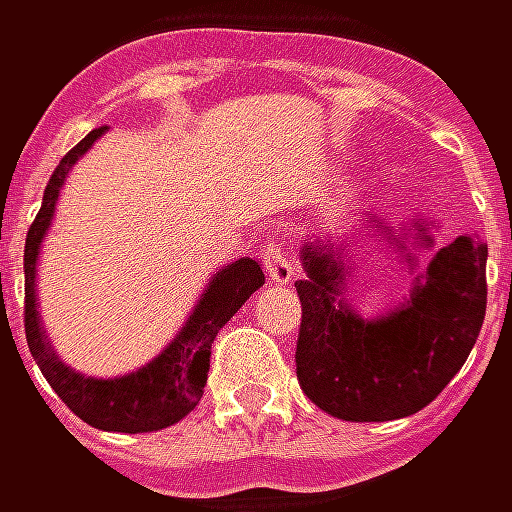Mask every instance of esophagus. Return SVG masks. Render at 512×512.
Masks as SVG:
<instances>
[{"instance_id": "1", "label": "esophagus", "mask_w": 512, "mask_h": 512, "mask_svg": "<svg viewBox=\"0 0 512 512\" xmlns=\"http://www.w3.org/2000/svg\"><path fill=\"white\" fill-rule=\"evenodd\" d=\"M262 262H265V270L270 273V279L276 285H288L294 279L296 262L291 256V247L285 242H268L262 247Z\"/></svg>"}]
</instances>
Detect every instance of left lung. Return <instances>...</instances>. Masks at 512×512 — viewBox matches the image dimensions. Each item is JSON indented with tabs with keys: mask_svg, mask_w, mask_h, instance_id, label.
Wrapping results in <instances>:
<instances>
[{
	"mask_svg": "<svg viewBox=\"0 0 512 512\" xmlns=\"http://www.w3.org/2000/svg\"><path fill=\"white\" fill-rule=\"evenodd\" d=\"M302 265L308 276L296 282V380L311 403L340 421L421 412L464 366L484 325L487 244L473 236L441 247L412 299L377 322H363L337 299L343 268L328 250L305 244Z\"/></svg>",
	"mask_w": 512,
	"mask_h": 512,
	"instance_id": "left-lung-1",
	"label": "left lung"
}]
</instances>
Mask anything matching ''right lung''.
<instances>
[{
    "instance_id": "add662e5",
    "label": "right lung",
    "mask_w": 512,
    "mask_h": 512,
    "mask_svg": "<svg viewBox=\"0 0 512 512\" xmlns=\"http://www.w3.org/2000/svg\"><path fill=\"white\" fill-rule=\"evenodd\" d=\"M103 132L106 126L89 132L60 161V167L54 169L45 187L37 218L28 230V239H25V340L39 371L51 383V389L80 421H86L94 429H106V432L138 435V432L167 429L195 409V403L204 395V383L210 371V345L221 331V325L242 308L253 291L265 285V273L256 259H239L216 273L207 294L201 296L192 317L181 328V334L149 366L132 371L126 377L94 380L63 366L57 354L51 351V345L45 343V334L39 331L34 270H37L39 242L51 224L65 175Z\"/></svg>"
}]
</instances>
